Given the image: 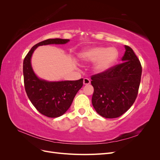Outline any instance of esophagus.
Wrapping results in <instances>:
<instances>
[{"instance_id": "1", "label": "esophagus", "mask_w": 160, "mask_h": 160, "mask_svg": "<svg viewBox=\"0 0 160 160\" xmlns=\"http://www.w3.org/2000/svg\"><path fill=\"white\" fill-rule=\"evenodd\" d=\"M89 83H90V80L88 78H84L83 84L84 85H89Z\"/></svg>"}]
</instances>
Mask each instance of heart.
<instances>
[{
    "mask_svg": "<svg viewBox=\"0 0 160 160\" xmlns=\"http://www.w3.org/2000/svg\"><path fill=\"white\" fill-rule=\"evenodd\" d=\"M118 52L113 47L106 49L105 47H94L83 51L79 57L85 61H97L95 67L97 71L102 72L108 70L117 60Z\"/></svg>",
    "mask_w": 160,
    "mask_h": 160,
    "instance_id": "heart-1",
    "label": "heart"
}]
</instances>
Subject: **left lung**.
<instances>
[{
	"label": "left lung",
	"instance_id": "1",
	"mask_svg": "<svg viewBox=\"0 0 160 160\" xmlns=\"http://www.w3.org/2000/svg\"><path fill=\"white\" fill-rule=\"evenodd\" d=\"M123 62L91 77L92 104L98 114L116 118L132 107L138 94L142 67L133 49L125 46Z\"/></svg>",
	"mask_w": 160,
	"mask_h": 160
}]
</instances>
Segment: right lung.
Returning <instances> with one entry per match:
<instances>
[{"label": "right lung", "mask_w": 160, "mask_h": 160, "mask_svg": "<svg viewBox=\"0 0 160 160\" xmlns=\"http://www.w3.org/2000/svg\"><path fill=\"white\" fill-rule=\"evenodd\" d=\"M69 40L49 38L34 45L23 61L25 91L38 112L48 118H58L68 110L75 95L83 85V79L77 81L48 82L38 79L33 72L31 58L36 48L50 44H65Z\"/></svg>", "instance_id": "1"}]
</instances>
